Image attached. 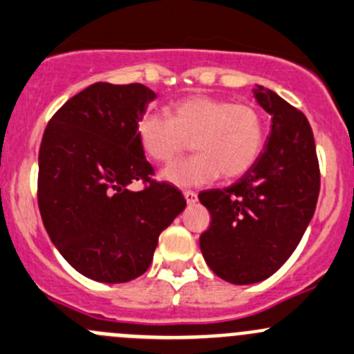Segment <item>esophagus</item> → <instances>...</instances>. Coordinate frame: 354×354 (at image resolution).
Returning <instances> with one entry per match:
<instances>
[{"instance_id": "obj_1", "label": "esophagus", "mask_w": 354, "mask_h": 354, "mask_svg": "<svg viewBox=\"0 0 354 354\" xmlns=\"http://www.w3.org/2000/svg\"><path fill=\"white\" fill-rule=\"evenodd\" d=\"M184 198H186V201L189 205H193V203H196V200H198V194L194 193V191H184Z\"/></svg>"}]
</instances>
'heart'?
Masks as SVG:
<instances>
[{
	"instance_id": "1",
	"label": "heart",
	"mask_w": 354,
	"mask_h": 354,
	"mask_svg": "<svg viewBox=\"0 0 354 354\" xmlns=\"http://www.w3.org/2000/svg\"><path fill=\"white\" fill-rule=\"evenodd\" d=\"M144 154L156 163H170L191 147L198 154L161 171L175 186H203L221 175L243 177L254 168L266 146L264 114L252 104H234L212 95H191L168 107V118L146 113L137 123Z\"/></svg>"
}]
</instances>
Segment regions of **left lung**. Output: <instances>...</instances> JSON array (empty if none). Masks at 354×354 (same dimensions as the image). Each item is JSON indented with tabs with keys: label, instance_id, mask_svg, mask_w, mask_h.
<instances>
[{
	"label": "left lung",
	"instance_id": "left-lung-1",
	"mask_svg": "<svg viewBox=\"0 0 354 354\" xmlns=\"http://www.w3.org/2000/svg\"><path fill=\"white\" fill-rule=\"evenodd\" d=\"M257 102L271 114L266 149L233 186L198 194L212 215L200 236L208 268L234 285L274 274L297 248L315 214L319 165L308 118L272 90L257 86Z\"/></svg>",
	"mask_w": 354,
	"mask_h": 354
}]
</instances>
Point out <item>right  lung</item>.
Segmentation results:
<instances>
[{
  "label": "right lung",
  "mask_w": 354,
  "mask_h": 354,
  "mask_svg": "<svg viewBox=\"0 0 354 354\" xmlns=\"http://www.w3.org/2000/svg\"><path fill=\"white\" fill-rule=\"evenodd\" d=\"M156 93L140 83H93L52 116L39 146L38 205L50 240L86 278L144 274L158 238L186 208L177 187L151 179L137 123ZM142 180L145 189L128 184Z\"/></svg>",
  "instance_id": "1"
}]
</instances>
